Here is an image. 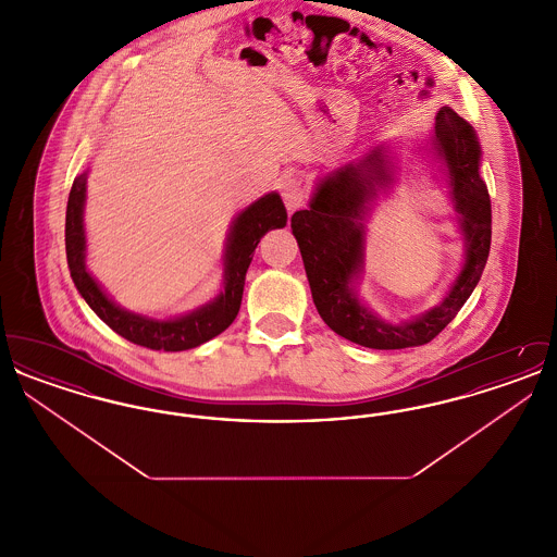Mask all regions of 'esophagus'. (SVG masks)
Listing matches in <instances>:
<instances>
[{
    "label": "esophagus",
    "instance_id": "1",
    "mask_svg": "<svg viewBox=\"0 0 557 557\" xmlns=\"http://www.w3.org/2000/svg\"><path fill=\"white\" fill-rule=\"evenodd\" d=\"M282 198L288 211L294 212L307 205V187L298 180H286L282 186Z\"/></svg>",
    "mask_w": 557,
    "mask_h": 557
}]
</instances>
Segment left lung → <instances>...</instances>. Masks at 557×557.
<instances>
[{"label": "left lung", "instance_id": "left-lung-1", "mask_svg": "<svg viewBox=\"0 0 557 557\" xmlns=\"http://www.w3.org/2000/svg\"><path fill=\"white\" fill-rule=\"evenodd\" d=\"M436 150L447 160L455 209L466 234V265L449 296L420 319L388 325L363 309L350 280L363 265V214L377 187L391 184L382 152L373 150L359 164L330 173L307 211L292 214L313 302L321 319L346 341L368 348H409L434 341L470 298L491 250V196L480 180V148L474 129L450 108H441L434 123Z\"/></svg>", "mask_w": 557, "mask_h": 557}]
</instances>
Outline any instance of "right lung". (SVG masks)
I'll list each match as a JSON object with an SVG mask.
<instances>
[{"instance_id":"right-lung-1","label":"right lung","mask_w":557,"mask_h":557,"mask_svg":"<svg viewBox=\"0 0 557 557\" xmlns=\"http://www.w3.org/2000/svg\"><path fill=\"white\" fill-rule=\"evenodd\" d=\"M85 173L73 182L66 205V259L71 277L85 302L108 327H112L119 336H123L133 345L146 346L152 350H187L211 341L223 330H227L238 315L246 271L252 261L257 244L269 230L284 227L288 221V212L277 194H267L265 198L257 200L246 211L239 212L227 244L225 286L219 298L186 318L157 321L119 309L112 300H108L107 294L100 290V286L87 273L85 232L81 216L85 202Z\"/></svg>"}]
</instances>
